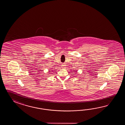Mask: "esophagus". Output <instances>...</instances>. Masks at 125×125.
Returning a JSON list of instances; mask_svg holds the SVG:
<instances>
[{
  "instance_id": "esophagus-1",
  "label": "esophagus",
  "mask_w": 125,
  "mask_h": 125,
  "mask_svg": "<svg viewBox=\"0 0 125 125\" xmlns=\"http://www.w3.org/2000/svg\"><path fill=\"white\" fill-rule=\"evenodd\" d=\"M64 66H65V65H64V64H62V68H64Z\"/></svg>"
}]
</instances>
